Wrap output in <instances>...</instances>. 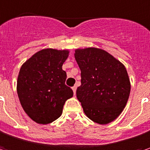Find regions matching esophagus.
Returning <instances> with one entry per match:
<instances>
[{
    "instance_id": "esophagus-1",
    "label": "esophagus",
    "mask_w": 150,
    "mask_h": 150,
    "mask_svg": "<svg viewBox=\"0 0 150 150\" xmlns=\"http://www.w3.org/2000/svg\"><path fill=\"white\" fill-rule=\"evenodd\" d=\"M76 86H73V87H72V90H73V92H74V94H75V93H76Z\"/></svg>"
}]
</instances>
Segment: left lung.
Segmentation results:
<instances>
[{
  "mask_svg": "<svg viewBox=\"0 0 150 150\" xmlns=\"http://www.w3.org/2000/svg\"><path fill=\"white\" fill-rule=\"evenodd\" d=\"M81 85L76 90L85 114L96 123L108 124L122 112L130 94V81L124 65L105 50L76 49Z\"/></svg>",
  "mask_w": 150,
  "mask_h": 150,
  "instance_id": "1",
  "label": "left lung"
}]
</instances>
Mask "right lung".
<instances>
[{"mask_svg": "<svg viewBox=\"0 0 150 150\" xmlns=\"http://www.w3.org/2000/svg\"><path fill=\"white\" fill-rule=\"evenodd\" d=\"M68 50L42 49L22 65L17 78V94L25 112L40 124L59 118L65 101L73 91L65 85L66 72L63 64Z\"/></svg>", "mask_w": 150, "mask_h": 150, "instance_id": "obj_1", "label": "right lung"}]
</instances>
